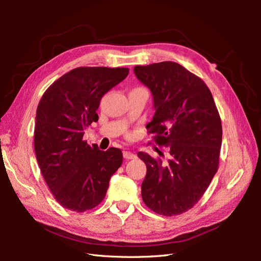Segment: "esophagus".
Wrapping results in <instances>:
<instances>
[{
  "label": "esophagus",
  "mask_w": 261,
  "mask_h": 261,
  "mask_svg": "<svg viewBox=\"0 0 261 261\" xmlns=\"http://www.w3.org/2000/svg\"><path fill=\"white\" fill-rule=\"evenodd\" d=\"M123 155H124L125 159H128V160L129 159H135V158H136V154L132 152V151H124Z\"/></svg>",
  "instance_id": "34e87169"
}]
</instances>
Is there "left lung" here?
Listing matches in <instances>:
<instances>
[{
  "label": "left lung",
  "mask_w": 261,
  "mask_h": 261,
  "mask_svg": "<svg viewBox=\"0 0 261 261\" xmlns=\"http://www.w3.org/2000/svg\"><path fill=\"white\" fill-rule=\"evenodd\" d=\"M134 72L153 96L149 133L158 146L170 147L171 155L163 163L137 153L147 167L141 197L158 215L177 216L199 201L218 171L220 114L208 86L175 62L135 66Z\"/></svg>",
  "instance_id": "obj_1"
}]
</instances>
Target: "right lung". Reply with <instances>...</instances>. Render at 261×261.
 I'll return each mask as SVG.
<instances>
[{"mask_svg":"<svg viewBox=\"0 0 261 261\" xmlns=\"http://www.w3.org/2000/svg\"><path fill=\"white\" fill-rule=\"evenodd\" d=\"M127 67H77L55 81L37 108L34 145L39 168L53 197L65 209L84 212L103 200L123 154L83 140L98 121L102 97L127 77Z\"/></svg>","mask_w":261,"mask_h":261,"instance_id":"right-lung-1","label":"right lung"}]
</instances>
